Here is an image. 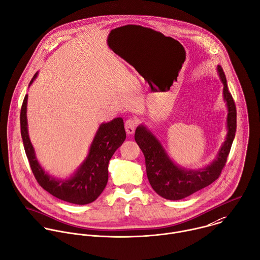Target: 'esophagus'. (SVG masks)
Masks as SVG:
<instances>
[{"label":"esophagus","mask_w":260,"mask_h":260,"mask_svg":"<svg viewBox=\"0 0 260 260\" xmlns=\"http://www.w3.org/2000/svg\"><path fill=\"white\" fill-rule=\"evenodd\" d=\"M138 125V120L135 117H131L126 120L125 122V129L128 134H133L135 132V129Z\"/></svg>","instance_id":"34e87169"}]
</instances>
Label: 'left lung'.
I'll return each mask as SVG.
<instances>
[{"mask_svg":"<svg viewBox=\"0 0 260 260\" xmlns=\"http://www.w3.org/2000/svg\"><path fill=\"white\" fill-rule=\"evenodd\" d=\"M220 80L223 84V98L228 106V136L216 159L199 171H186L177 167L166 154L159 141L143 126L137 127L135 141L145 157L146 174L153 190L161 197L170 200L185 198L198 190L210 185L219 176L225 166L237 128L236 105L228 89L224 72L217 66Z\"/></svg>","mask_w":260,"mask_h":260,"instance_id":"1","label":"left lung"}]
</instances>
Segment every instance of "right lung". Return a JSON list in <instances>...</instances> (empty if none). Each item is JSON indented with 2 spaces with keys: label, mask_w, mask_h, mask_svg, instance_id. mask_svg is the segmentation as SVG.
<instances>
[{
  "label": "right lung",
  "mask_w": 260,
  "mask_h": 260,
  "mask_svg": "<svg viewBox=\"0 0 260 260\" xmlns=\"http://www.w3.org/2000/svg\"><path fill=\"white\" fill-rule=\"evenodd\" d=\"M35 74L30 84L37 77ZM27 94L25 95L20 112V129L26 156L31 171L41 187L53 196L75 204H87L94 201L104 191L108 183V167L114 152L126 139V132L122 118L100 126L86 160L77 174L66 181H59L45 173L38 162L35 149L30 143L26 120Z\"/></svg>",
  "instance_id": "right-lung-1"
}]
</instances>
